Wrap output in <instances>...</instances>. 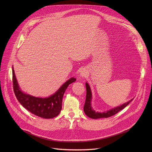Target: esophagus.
Returning <instances> with one entry per match:
<instances>
[{
	"label": "esophagus",
	"mask_w": 152,
	"mask_h": 152,
	"mask_svg": "<svg viewBox=\"0 0 152 152\" xmlns=\"http://www.w3.org/2000/svg\"><path fill=\"white\" fill-rule=\"evenodd\" d=\"M80 75L81 77H86V75H87V71H86V69H83L81 70V72H80Z\"/></svg>",
	"instance_id": "1"
}]
</instances>
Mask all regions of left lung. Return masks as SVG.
<instances>
[{
	"label": "left lung",
	"instance_id": "obj_1",
	"mask_svg": "<svg viewBox=\"0 0 152 152\" xmlns=\"http://www.w3.org/2000/svg\"><path fill=\"white\" fill-rule=\"evenodd\" d=\"M86 100H85V103L83 106V111L85 114L89 117L90 118H93V119H97V118H108L110 117L115 114H116L117 113L122 110L123 109L128 105L129 103L132 102L133 99H131V100H129V102L123 104L121 106H117L115 108H113L112 110H110L109 111H107L106 112L104 113H98L96 112L91 106V99H92V94H91V91L90 87V85L88 83L86 82Z\"/></svg>",
	"mask_w": 152,
	"mask_h": 152
}]
</instances>
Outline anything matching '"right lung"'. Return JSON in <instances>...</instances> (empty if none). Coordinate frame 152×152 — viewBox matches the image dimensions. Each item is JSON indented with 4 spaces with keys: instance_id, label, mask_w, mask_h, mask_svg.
I'll return each mask as SVG.
<instances>
[{
    "instance_id": "add662e5",
    "label": "right lung",
    "mask_w": 152,
    "mask_h": 152,
    "mask_svg": "<svg viewBox=\"0 0 152 152\" xmlns=\"http://www.w3.org/2000/svg\"><path fill=\"white\" fill-rule=\"evenodd\" d=\"M72 77L65 82L59 89L48 98L35 97L21 91L19 88L12 67V84L17 99L25 108L33 114L43 118H52L56 117L62 109L63 96L69 85L76 81Z\"/></svg>"
}]
</instances>
